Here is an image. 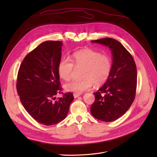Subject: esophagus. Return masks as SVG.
Here are the masks:
<instances>
[{
  "instance_id": "34e87169",
  "label": "esophagus",
  "mask_w": 157,
  "mask_h": 157,
  "mask_svg": "<svg viewBox=\"0 0 157 157\" xmlns=\"http://www.w3.org/2000/svg\"><path fill=\"white\" fill-rule=\"evenodd\" d=\"M79 96H80L79 94H76V93H74V94H73V96H74L75 98H78Z\"/></svg>"
}]
</instances>
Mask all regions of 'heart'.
Listing matches in <instances>:
<instances>
[{
	"mask_svg": "<svg viewBox=\"0 0 157 157\" xmlns=\"http://www.w3.org/2000/svg\"><path fill=\"white\" fill-rule=\"evenodd\" d=\"M75 66L76 68H84L82 76L83 79L66 83L64 89L67 91L81 94L89 90L94 83L99 86L107 81L111 71L112 61L109 56L101 55L93 50H80L73 55L72 60L64 58L59 61L58 71L60 78L65 81L70 80Z\"/></svg>",
	"mask_w": 157,
	"mask_h": 157,
	"instance_id": "heart-1",
	"label": "heart"
}]
</instances>
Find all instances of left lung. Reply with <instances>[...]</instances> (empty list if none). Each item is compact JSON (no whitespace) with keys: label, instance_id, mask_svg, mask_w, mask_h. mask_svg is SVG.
Here are the masks:
<instances>
[{"label":"left lung","instance_id":"obj_1","mask_svg":"<svg viewBox=\"0 0 157 157\" xmlns=\"http://www.w3.org/2000/svg\"><path fill=\"white\" fill-rule=\"evenodd\" d=\"M109 47L113 56L110 75L104 84L94 93L91 113L97 119L113 122L122 116L133 103L137 88V68L132 56L113 38L92 40Z\"/></svg>","mask_w":157,"mask_h":157}]
</instances>
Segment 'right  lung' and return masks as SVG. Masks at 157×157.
<instances>
[{
    "instance_id": "1",
    "label": "right lung",
    "mask_w": 157,
    "mask_h": 157,
    "mask_svg": "<svg viewBox=\"0 0 157 157\" xmlns=\"http://www.w3.org/2000/svg\"><path fill=\"white\" fill-rule=\"evenodd\" d=\"M62 45L61 41L43 42L25 57L18 73L17 90L21 103L35 121L44 125L64 120L74 99L68 93L55 100L61 90L58 66Z\"/></svg>"
}]
</instances>
